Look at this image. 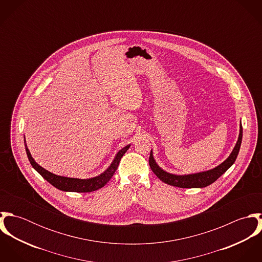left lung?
I'll return each instance as SVG.
<instances>
[{
    "label": "left lung",
    "instance_id": "left-lung-1",
    "mask_svg": "<svg viewBox=\"0 0 262 262\" xmlns=\"http://www.w3.org/2000/svg\"><path fill=\"white\" fill-rule=\"evenodd\" d=\"M239 136L238 140L230 153V155L225 159L222 163H220L218 166L202 171V172H196V173H189V174H173L170 172L165 171L162 169L157 162L155 161L153 157V152L152 149L150 151L149 156V165L151 170L156 174V177L162 181L163 183L173 186V187H183V188H194V187H208L209 185L213 184L216 182L223 173L227 171L228 168H230L233 163L235 162L237 155L239 153L241 142H242V125L240 122V127H239Z\"/></svg>",
    "mask_w": 262,
    "mask_h": 262
}]
</instances>
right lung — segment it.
Instances as JSON below:
<instances>
[{
	"label": "right lung",
	"instance_id": "right-lung-1",
	"mask_svg": "<svg viewBox=\"0 0 262 262\" xmlns=\"http://www.w3.org/2000/svg\"><path fill=\"white\" fill-rule=\"evenodd\" d=\"M24 143H25L26 153H27V156H28V159H29L31 165L43 179H45L49 184H51L53 187H55L60 190L75 191V192H90V191H94V190H97V189L104 187L111 180L115 171L117 170L122 156L131 146V144H129V145L123 147L122 149L119 150L117 152V154L115 155L111 164L101 174L94 177V178H90V179H75V178H68V177L54 174V173L46 170L42 166H40L34 160V158L32 157L30 151L27 147L25 136H24Z\"/></svg>",
	"mask_w": 262,
	"mask_h": 262
}]
</instances>
